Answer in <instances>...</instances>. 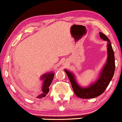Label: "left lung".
Masks as SVG:
<instances>
[{
	"label": "left lung",
	"instance_id": "8db88e82",
	"mask_svg": "<svg viewBox=\"0 0 122 122\" xmlns=\"http://www.w3.org/2000/svg\"><path fill=\"white\" fill-rule=\"evenodd\" d=\"M100 37L105 41H107V57L106 63L99 72V77L90 84L88 86L83 87L77 83L76 76L73 73L65 69L71 83L73 90L77 97L81 99L95 98L100 96L104 92L110 83L115 70V61L114 51L112 44L108 37L102 32L99 33Z\"/></svg>",
	"mask_w": 122,
	"mask_h": 122
}]
</instances>
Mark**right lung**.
Instances as JSON below:
<instances>
[{
	"mask_svg": "<svg viewBox=\"0 0 122 122\" xmlns=\"http://www.w3.org/2000/svg\"><path fill=\"white\" fill-rule=\"evenodd\" d=\"M55 73L53 71H50V72L46 73L43 74L41 77V80H42V93L40 94L39 96H37L36 98L42 99L45 97L49 91V86L52 83V81L53 79Z\"/></svg>",
	"mask_w": 122,
	"mask_h": 122,
	"instance_id": "obj_1",
	"label": "right lung"
}]
</instances>
